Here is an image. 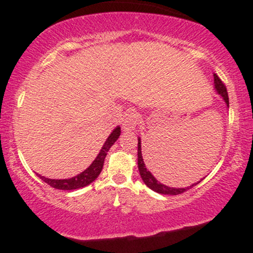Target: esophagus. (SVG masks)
Wrapping results in <instances>:
<instances>
[{
    "label": "esophagus",
    "mask_w": 253,
    "mask_h": 253,
    "mask_svg": "<svg viewBox=\"0 0 253 253\" xmlns=\"http://www.w3.org/2000/svg\"><path fill=\"white\" fill-rule=\"evenodd\" d=\"M138 123H139V114L135 112V110L130 109L126 113V117L124 119L123 129L125 132H127V130H133L136 127Z\"/></svg>",
    "instance_id": "34e87169"
}]
</instances>
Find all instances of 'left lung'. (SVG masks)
Here are the masks:
<instances>
[{
    "instance_id": "8db88e82",
    "label": "left lung",
    "mask_w": 253,
    "mask_h": 253,
    "mask_svg": "<svg viewBox=\"0 0 253 253\" xmlns=\"http://www.w3.org/2000/svg\"><path fill=\"white\" fill-rule=\"evenodd\" d=\"M214 88H215V91L217 94L222 97V100L225 101L226 106H227L228 108L229 102H228L227 89H226L225 84L222 83V81L217 77V75H214ZM138 169H139V173H140L141 179H143L145 184H146L150 189L156 191V193L164 194V195H178V194L184 193V191L190 189V188L195 187L196 184H199V183L205 178V177H203L201 181L193 183V184L189 185V187H185V188H172V187H168V185L161 183L155 176L152 175V173L150 172L149 170H147L146 165L144 163L143 155H141V139L140 138H138Z\"/></svg>"
}]
</instances>
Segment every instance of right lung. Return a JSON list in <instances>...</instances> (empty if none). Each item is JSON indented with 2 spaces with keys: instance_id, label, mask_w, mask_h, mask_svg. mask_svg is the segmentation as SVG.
I'll list each match as a JSON object with an SVG mask.
<instances>
[{
  "instance_id": "add662e5",
  "label": "right lung",
  "mask_w": 253,
  "mask_h": 253,
  "mask_svg": "<svg viewBox=\"0 0 253 253\" xmlns=\"http://www.w3.org/2000/svg\"><path fill=\"white\" fill-rule=\"evenodd\" d=\"M121 133V128L120 126H117L113 132L110 133L108 138H107L106 143L103 144L102 149L100 150L98 155L95 161L90 164L89 168H86L83 172H81L80 175L71 177V178H66V179H51V178H46L42 175H39L40 178L42 179L43 182L47 183L48 185H51L52 188H56V189H60V190H74V189H80V188L85 187V185L90 184L91 182H94L95 179L97 178L98 175L101 173L103 168V163H104V158H106L107 152H108L110 147L113 146V144L118 140L119 136H120Z\"/></svg>"
}]
</instances>
